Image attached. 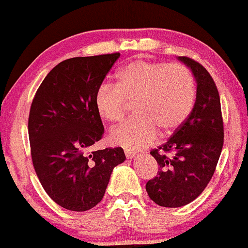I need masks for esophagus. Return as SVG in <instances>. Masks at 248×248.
Segmentation results:
<instances>
[{
    "label": "esophagus",
    "instance_id": "1",
    "mask_svg": "<svg viewBox=\"0 0 248 248\" xmlns=\"http://www.w3.org/2000/svg\"><path fill=\"white\" fill-rule=\"evenodd\" d=\"M135 153L134 152H130V150H125V156H126V159H134L135 157Z\"/></svg>",
    "mask_w": 248,
    "mask_h": 248
}]
</instances>
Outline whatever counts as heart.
Masks as SVG:
<instances>
[{
	"instance_id": "heart-1",
	"label": "heart",
	"mask_w": 248,
	"mask_h": 248,
	"mask_svg": "<svg viewBox=\"0 0 248 248\" xmlns=\"http://www.w3.org/2000/svg\"><path fill=\"white\" fill-rule=\"evenodd\" d=\"M116 86L103 83L94 105L107 123L123 119L127 103L137 117L109 132L113 145L135 152L152 144L157 135H170L187 121L196 101L192 73L181 64L134 61L119 69Z\"/></svg>"
}]
</instances>
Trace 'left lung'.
Masks as SVG:
<instances>
[{
    "label": "left lung",
    "mask_w": 248,
    "mask_h": 248,
    "mask_svg": "<svg viewBox=\"0 0 248 248\" xmlns=\"http://www.w3.org/2000/svg\"><path fill=\"white\" fill-rule=\"evenodd\" d=\"M197 83L192 112L167 142L150 152L159 165L157 177L145 185L153 202L179 208L195 201L215 172L223 147V122L218 91L203 65L178 57Z\"/></svg>",
    "instance_id": "left-lung-1"
}]
</instances>
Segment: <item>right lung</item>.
Segmentation results:
<instances>
[{
  "mask_svg": "<svg viewBox=\"0 0 248 248\" xmlns=\"http://www.w3.org/2000/svg\"><path fill=\"white\" fill-rule=\"evenodd\" d=\"M121 53L75 57L56 65L42 82L29 118L31 154L45 192L62 208L86 211L103 200L124 150L88 153L104 135L94 94Z\"/></svg>",
  "mask_w": 248,
  "mask_h": 248,
  "instance_id": "right-lung-1",
  "label": "right lung"
}]
</instances>
